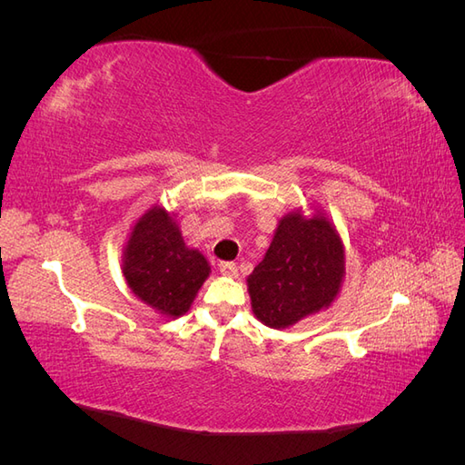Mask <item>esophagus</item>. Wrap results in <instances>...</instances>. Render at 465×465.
Segmentation results:
<instances>
[{"mask_svg": "<svg viewBox=\"0 0 465 465\" xmlns=\"http://www.w3.org/2000/svg\"><path fill=\"white\" fill-rule=\"evenodd\" d=\"M219 272L224 277H236L238 275V270H236V265L232 262H221L219 263Z\"/></svg>", "mask_w": 465, "mask_h": 465, "instance_id": "34e87169", "label": "esophagus"}]
</instances>
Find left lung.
<instances>
[{
    "label": "left lung",
    "instance_id": "8db88e82",
    "mask_svg": "<svg viewBox=\"0 0 465 465\" xmlns=\"http://www.w3.org/2000/svg\"><path fill=\"white\" fill-rule=\"evenodd\" d=\"M345 246L323 209H294L277 223L263 260L246 279L252 312L267 328L285 330L340 297Z\"/></svg>",
    "mask_w": 465,
    "mask_h": 465
}]
</instances>
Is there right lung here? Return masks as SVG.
<instances>
[{"instance_id": "1", "label": "right lung", "mask_w": 465, "mask_h": 465, "mask_svg": "<svg viewBox=\"0 0 465 465\" xmlns=\"http://www.w3.org/2000/svg\"><path fill=\"white\" fill-rule=\"evenodd\" d=\"M122 273L139 301L174 320L190 311L211 265L200 250L186 244L174 211L153 203L128 232Z\"/></svg>"}]
</instances>
